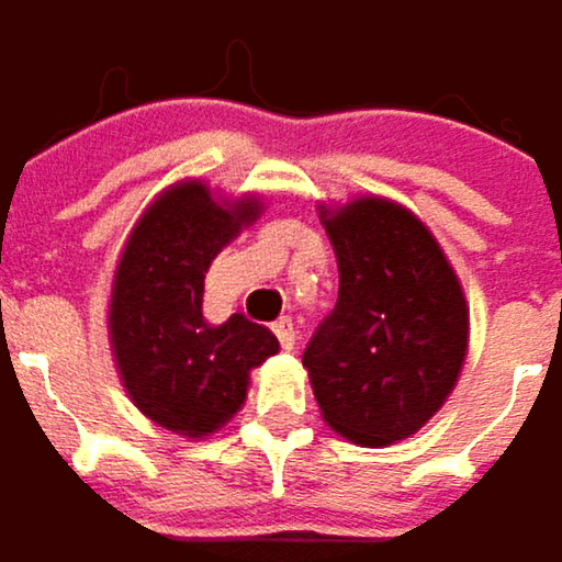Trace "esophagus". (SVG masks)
<instances>
[{
  "instance_id": "34e87169",
  "label": "esophagus",
  "mask_w": 562,
  "mask_h": 562,
  "mask_svg": "<svg viewBox=\"0 0 562 562\" xmlns=\"http://www.w3.org/2000/svg\"><path fill=\"white\" fill-rule=\"evenodd\" d=\"M273 331H277V337H280L282 350H292V347H295V337H299V334H295V325H292V318H280Z\"/></svg>"
}]
</instances>
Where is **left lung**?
Segmentation results:
<instances>
[{
	"mask_svg": "<svg viewBox=\"0 0 562 562\" xmlns=\"http://www.w3.org/2000/svg\"><path fill=\"white\" fill-rule=\"evenodd\" d=\"M337 257V305L302 353L331 431L385 447L431 422L460 380L470 308L440 244L398 202L322 205Z\"/></svg>",
	"mask_w": 562,
	"mask_h": 562,
	"instance_id": "8db88e82",
	"label": "left lung"
}]
</instances>
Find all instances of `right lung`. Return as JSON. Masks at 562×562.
Listing matches in <instances>:
<instances>
[{
  "label": "right lung",
  "mask_w": 562,
  "mask_h": 562,
  "mask_svg": "<svg viewBox=\"0 0 562 562\" xmlns=\"http://www.w3.org/2000/svg\"><path fill=\"white\" fill-rule=\"evenodd\" d=\"M263 202H218L199 179L160 192L131 228L109 302V340L131 402L182 437L215 434L247 398L250 370L280 350L263 325L202 315L205 273Z\"/></svg>",
  "instance_id": "obj_1"
}]
</instances>
